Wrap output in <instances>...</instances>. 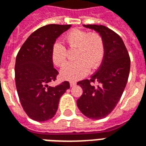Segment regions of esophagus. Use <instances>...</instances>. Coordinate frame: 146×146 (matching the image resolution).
<instances>
[{
  "label": "esophagus",
  "instance_id": "esophagus-1",
  "mask_svg": "<svg viewBox=\"0 0 146 146\" xmlns=\"http://www.w3.org/2000/svg\"><path fill=\"white\" fill-rule=\"evenodd\" d=\"M70 87H74V86L76 85V83L75 81H70Z\"/></svg>",
  "mask_w": 146,
  "mask_h": 146
}]
</instances>
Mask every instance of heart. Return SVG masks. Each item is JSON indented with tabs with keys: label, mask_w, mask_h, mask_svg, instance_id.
I'll return each instance as SVG.
<instances>
[{
	"label": "heart",
	"mask_w": 146,
	"mask_h": 146,
	"mask_svg": "<svg viewBox=\"0 0 146 146\" xmlns=\"http://www.w3.org/2000/svg\"><path fill=\"white\" fill-rule=\"evenodd\" d=\"M65 40L70 48H76V60L68 62L60 71L62 78L77 80L85 76L90 69L97 70L103 62L106 44L103 37L96 32L90 33L80 29H73L65 35ZM51 60L57 66H62L66 61L67 50L60 42H55L51 47Z\"/></svg>",
	"instance_id": "obj_1"
}]
</instances>
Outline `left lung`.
Listing matches in <instances>:
<instances>
[{
	"mask_svg": "<svg viewBox=\"0 0 146 146\" xmlns=\"http://www.w3.org/2000/svg\"><path fill=\"white\" fill-rule=\"evenodd\" d=\"M103 37L106 54L98 71L90 80L79 81L82 95L76 101L80 112L88 118L100 119L107 116L119 101L128 80L131 59L121 37L102 25H84ZM99 84L95 86L94 84Z\"/></svg>",
	"mask_w": 146,
	"mask_h": 146,
	"instance_id": "obj_1",
	"label": "left lung"
}]
</instances>
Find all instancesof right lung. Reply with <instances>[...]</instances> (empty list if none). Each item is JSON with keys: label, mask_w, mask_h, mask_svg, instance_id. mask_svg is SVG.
<instances>
[{"label": "right lung", "mask_w": 146, "mask_h": 146, "mask_svg": "<svg viewBox=\"0 0 146 146\" xmlns=\"http://www.w3.org/2000/svg\"><path fill=\"white\" fill-rule=\"evenodd\" d=\"M71 25L50 24L30 34L18 52L15 78L21 105L28 116L42 122L51 119L57 112L61 96L70 88L64 81L51 87L58 72L51 60V47Z\"/></svg>", "instance_id": "1"}]
</instances>
